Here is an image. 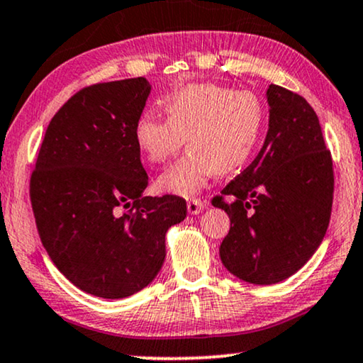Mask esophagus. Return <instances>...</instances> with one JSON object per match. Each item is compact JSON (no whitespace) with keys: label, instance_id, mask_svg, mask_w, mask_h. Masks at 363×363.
<instances>
[{"label":"esophagus","instance_id":"esophagus-1","mask_svg":"<svg viewBox=\"0 0 363 363\" xmlns=\"http://www.w3.org/2000/svg\"><path fill=\"white\" fill-rule=\"evenodd\" d=\"M187 211H189V214L192 216L201 214V212L204 211V202L201 199H189L187 201Z\"/></svg>","mask_w":363,"mask_h":363}]
</instances>
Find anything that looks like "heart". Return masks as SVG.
I'll return each instance as SVG.
<instances>
[{
	"mask_svg": "<svg viewBox=\"0 0 363 363\" xmlns=\"http://www.w3.org/2000/svg\"><path fill=\"white\" fill-rule=\"evenodd\" d=\"M166 119L144 113L134 124V141L152 164L169 161L182 143L184 156L161 174L164 192L192 196L214 174H230L252 156L264 129L265 111L250 91L214 83L189 84L162 101Z\"/></svg>",
	"mask_w": 363,
	"mask_h": 363,
	"instance_id": "1",
	"label": "heart"
}]
</instances>
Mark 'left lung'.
Returning <instances> with one entry per match:
<instances>
[{
  "instance_id": "left-lung-1",
  "label": "left lung",
  "mask_w": 363,
  "mask_h": 363,
  "mask_svg": "<svg viewBox=\"0 0 363 363\" xmlns=\"http://www.w3.org/2000/svg\"><path fill=\"white\" fill-rule=\"evenodd\" d=\"M269 129L249 167L212 206L230 217L219 254L235 277L282 282L312 257L330 220L332 156L312 106L277 84L267 89Z\"/></svg>"
}]
</instances>
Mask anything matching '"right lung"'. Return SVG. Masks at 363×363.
Returning <instances> with one entry per match:
<instances>
[{"instance_id":"1","label":"right lung","mask_w":363,"mask_h":363,"mask_svg":"<svg viewBox=\"0 0 363 363\" xmlns=\"http://www.w3.org/2000/svg\"><path fill=\"white\" fill-rule=\"evenodd\" d=\"M146 77L88 86L48 125L30 197L41 242L77 289L103 298L143 291L166 257V232L186 219L177 196H143L149 177L134 141Z\"/></svg>"}]
</instances>
